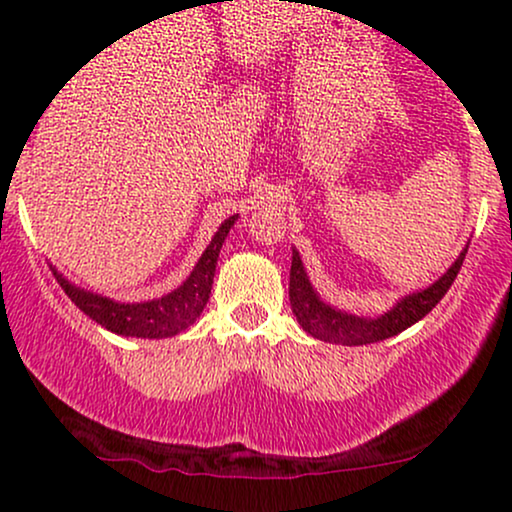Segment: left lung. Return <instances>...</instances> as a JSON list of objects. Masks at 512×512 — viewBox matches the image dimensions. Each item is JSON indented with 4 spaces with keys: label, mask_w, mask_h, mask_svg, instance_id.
Here are the masks:
<instances>
[{
    "label": "left lung",
    "mask_w": 512,
    "mask_h": 512,
    "mask_svg": "<svg viewBox=\"0 0 512 512\" xmlns=\"http://www.w3.org/2000/svg\"><path fill=\"white\" fill-rule=\"evenodd\" d=\"M469 245H464V250L457 255V260L450 264V269L443 276H438L433 284H428L426 289H419L409 296H402L392 305L390 310H385L383 315L375 317H363L346 313V310L334 308V305L325 303L320 298V293L310 284L308 272H305L301 255L293 248L291 257V284H289V298H291V310L296 315L298 325L305 332L313 334L320 342L330 344H344V346H363L373 342H383V339L395 337V334L404 332L407 327L419 322L421 317H426L436 308L440 298L448 293V289L455 281L457 272H460L464 255H467Z\"/></svg>",
    "instance_id": "1"
}]
</instances>
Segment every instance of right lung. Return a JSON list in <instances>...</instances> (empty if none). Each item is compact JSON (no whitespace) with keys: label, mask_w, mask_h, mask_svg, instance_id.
Here are the masks:
<instances>
[{"label":"right lung","mask_w":512,"mask_h":512,"mask_svg":"<svg viewBox=\"0 0 512 512\" xmlns=\"http://www.w3.org/2000/svg\"><path fill=\"white\" fill-rule=\"evenodd\" d=\"M236 221H238V214L228 216V219L219 226V231L214 233V238H211L207 250L202 252V257L197 260L190 276L182 281L178 289L166 293V296L161 298H154V301H144V303L113 301V298L101 296V293H93L72 284V281H69L62 272H57L52 264L50 269L52 274H55L57 284H60L64 293L72 298L76 308H79L81 313H86L91 320H96L98 325L105 327V330L122 334V337H137V339L175 337V334H180L190 325H195L197 317L202 315L204 305L209 301L211 284H214L216 260H219L221 245Z\"/></svg>","instance_id":"add662e5"}]
</instances>
